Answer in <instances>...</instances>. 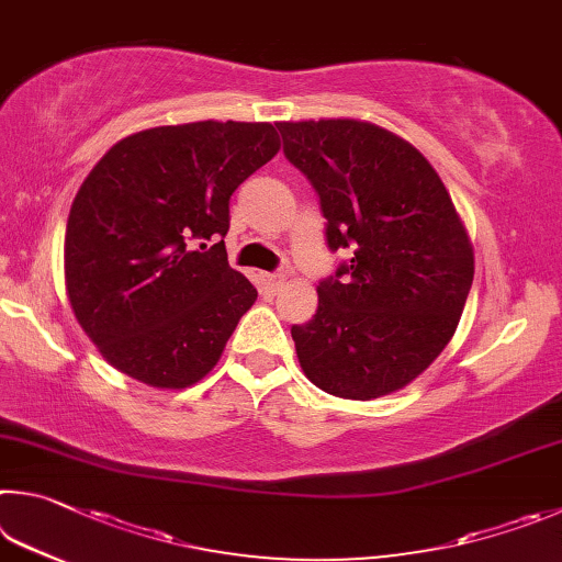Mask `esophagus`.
Instances as JSON below:
<instances>
[{
    "label": "esophagus",
    "instance_id": "34e87169",
    "mask_svg": "<svg viewBox=\"0 0 562 562\" xmlns=\"http://www.w3.org/2000/svg\"><path fill=\"white\" fill-rule=\"evenodd\" d=\"M283 283H286V279H283L281 273H261L263 293H276L283 286Z\"/></svg>",
    "mask_w": 562,
    "mask_h": 562
}]
</instances>
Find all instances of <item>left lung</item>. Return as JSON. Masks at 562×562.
<instances>
[{
    "mask_svg": "<svg viewBox=\"0 0 562 562\" xmlns=\"http://www.w3.org/2000/svg\"><path fill=\"white\" fill-rule=\"evenodd\" d=\"M308 177L328 246L352 251L293 326L306 378L342 400L405 390L449 346L474 281V246L435 167L405 137L358 117L276 123Z\"/></svg>",
    "mask_w": 562,
    "mask_h": 562,
    "instance_id": "left-lung-1",
    "label": "left lung"
}]
</instances>
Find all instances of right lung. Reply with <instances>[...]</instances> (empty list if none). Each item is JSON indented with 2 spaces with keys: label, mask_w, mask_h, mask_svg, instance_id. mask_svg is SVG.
<instances>
[{
  "label": "right lung",
  "mask_w": 562,
  "mask_h": 562,
  "mask_svg": "<svg viewBox=\"0 0 562 562\" xmlns=\"http://www.w3.org/2000/svg\"><path fill=\"white\" fill-rule=\"evenodd\" d=\"M281 150L271 123L157 125L117 140L78 190L64 279L78 326L115 370L192 387L220 362L256 289L226 261L229 196Z\"/></svg>",
  "instance_id": "add662e5"
}]
</instances>
